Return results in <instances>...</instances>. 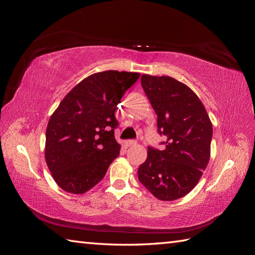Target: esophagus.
Masks as SVG:
<instances>
[{
    "instance_id": "1",
    "label": "esophagus",
    "mask_w": 255,
    "mask_h": 255,
    "mask_svg": "<svg viewBox=\"0 0 255 255\" xmlns=\"http://www.w3.org/2000/svg\"><path fill=\"white\" fill-rule=\"evenodd\" d=\"M125 143H126L127 146H132V145H135V144H136V140H134V139H128V140H127Z\"/></svg>"
}]
</instances>
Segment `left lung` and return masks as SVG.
<instances>
[{"label": "left lung", "mask_w": 255, "mask_h": 255, "mask_svg": "<svg viewBox=\"0 0 255 255\" xmlns=\"http://www.w3.org/2000/svg\"><path fill=\"white\" fill-rule=\"evenodd\" d=\"M141 86L157 115L161 150L148 146L138 179L163 201L186 196L198 184L211 155L213 127L205 107L186 85L170 76L143 74Z\"/></svg>", "instance_id": "obj_1"}]
</instances>
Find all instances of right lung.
Returning a JSON list of instances; mask_svg holds the SVG:
<instances>
[{
  "instance_id": "right-lung-1",
  "label": "right lung",
  "mask_w": 255,
  "mask_h": 255,
  "mask_svg": "<svg viewBox=\"0 0 255 255\" xmlns=\"http://www.w3.org/2000/svg\"><path fill=\"white\" fill-rule=\"evenodd\" d=\"M135 72L109 70L84 79L53 113L45 132V161L58 186L70 194L88 191L119 155L115 112L139 79Z\"/></svg>"
}]
</instances>
